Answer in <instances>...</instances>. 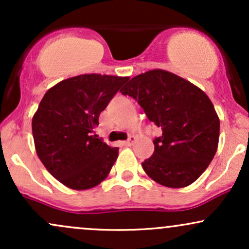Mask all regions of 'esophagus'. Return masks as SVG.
I'll return each instance as SVG.
<instances>
[{"label": "esophagus", "instance_id": "1", "mask_svg": "<svg viewBox=\"0 0 249 249\" xmlns=\"http://www.w3.org/2000/svg\"><path fill=\"white\" fill-rule=\"evenodd\" d=\"M136 141H137V138L134 136H131L130 138L127 139V141H125V142H123L122 144L124 145V146H131V145H133V142H136Z\"/></svg>", "mask_w": 249, "mask_h": 249}]
</instances>
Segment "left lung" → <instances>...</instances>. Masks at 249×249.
I'll use <instances>...</instances> for the list:
<instances>
[{
	"label": "left lung",
	"mask_w": 249,
	"mask_h": 249,
	"mask_svg": "<svg viewBox=\"0 0 249 249\" xmlns=\"http://www.w3.org/2000/svg\"><path fill=\"white\" fill-rule=\"evenodd\" d=\"M121 92L144 108L148 121L161 127L154 152L142 164L162 186L186 187L205 172L215 156L220 121L201 89L170 71L154 69L133 77Z\"/></svg>",
	"instance_id": "1"
}]
</instances>
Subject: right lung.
<instances>
[{
	"instance_id": "obj_1",
	"label": "right lung",
	"mask_w": 249,
	"mask_h": 249,
	"mask_svg": "<svg viewBox=\"0 0 249 249\" xmlns=\"http://www.w3.org/2000/svg\"><path fill=\"white\" fill-rule=\"evenodd\" d=\"M128 77L85 73L57 83L33 117L36 153L53 178L72 190L99 185L118 158V147L97 138L98 118Z\"/></svg>"
}]
</instances>
